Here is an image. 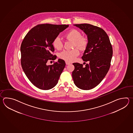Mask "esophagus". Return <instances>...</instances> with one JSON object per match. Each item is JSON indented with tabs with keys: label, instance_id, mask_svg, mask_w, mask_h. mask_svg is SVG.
<instances>
[{
	"label": "esophagus",
	"instance_id": "34e87169",
	"mask_svg": "<svg viewBox=\"0 0 133 133\" xmlns=\"http://www.w3.org/2000/svg\"><path fill=\"white\" fill-rule=\"evenodd\" d=\"M65 64H66V65H69V64H70V63L69 62H68V61H65Z\"/></svg>",
	"mask_w": 133,
	"mask_h": 133
}]
</instances>
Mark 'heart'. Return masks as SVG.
Returning <instances> with one entry per match:
<instances>
[{
    "mask_svg": "<svg viewBox=\"0 0 133 133\" xmlns=\"http://www.w3.org/2000/svg\"><path fill=\"white\" fill-rule=\"evenodd\" d=\"M68 39L74 41V46L78 47L80 49H85L88 45L87 38L81 36V33L76 29H72L65 36ZM54 48L57 50H61L63 48V42L59 37L55 38L53 42ZM80 52L77 48H75L70 50H64L60 54V57L68 62H72L76 59V57L79 55Z\"/></svg>",
    "mask_w": 133,
    "mask_h": 133,
    "instance_id": "b5f03b06",
    "label": "heart"
}]
</instances>
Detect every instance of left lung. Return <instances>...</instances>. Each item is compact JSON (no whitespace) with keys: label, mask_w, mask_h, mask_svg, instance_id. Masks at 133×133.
Wrapping results in <instances>:
<instances>
[{"label":"left lung","mask_w":133,"mask_h":133,"mask_svg":"<svg viewBox=\"0 0 133 133\" xmlns=\"http://www.w3.org/2000/svg\"><path fill=\"white\" fill-rule=\"evenodd\" d=\"M88 37V44L82 59L89 62L85 67L74 63L72 72L74 84L82 90H90L100 84L110 66L113 49L109 38L103 29L89 24L74 25Z\"/></svg>","instance_id":"left-lung-1"}]
</instances>
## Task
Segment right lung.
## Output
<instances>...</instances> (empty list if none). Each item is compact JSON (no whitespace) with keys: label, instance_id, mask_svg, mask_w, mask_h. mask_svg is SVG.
<instances>
[{"label":"right lung","instance_id":"obj_1","mask_svg":"<svg viewBox=\"0 0 133 133\" xmlns=\"http://www.w3.org/2000/svg\"><path fill=\"white\" fill-rule=\"evenodd\" d=\"M68 25L41 24L32 28L26 35L21 45V64L29 81L38 88L49 90L57 85L65 67L64 60L47 65L49 60L57 57L51 54L55 50L53 42Z\"/></svg>","mask_w":133,"mask_h":133}]
</instances>
